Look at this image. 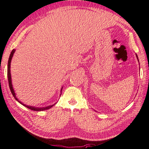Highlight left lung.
<instances>
[{
  "label": "left lung",
  "instance_id": "left-lung-1",
  "mask_svg": "<svg viewBox=\"0 0 149 149\" xmlns=\"http://www.w3.org/2000/svg\"><path fill=\"white\" fill-rule=\"evenodd\" d=\"M136 57H137V58H138V56L136 55Z\"/></svg>",
  "mask_w": 149,
  "mask_h": 149
}]
</instances>
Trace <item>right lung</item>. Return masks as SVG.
<instances>
[{
  "label": "right lung",
  "instance_id": "1",
  "mask_svg": "<svg viewBox=\"0 0 149 149\" xmlns=\"http://www.w3.org/2000/svg\"><path fill=\"white\" fill-rule=\"evenodd\" d=\"M15 49H13V50H12L11 53V54H10V56H9V60H8V82H9V86L10 90H11V91L12 95H13V96H14V97H15V98L17 100V101H18L19 103H20L21 104L23 105V106L26 107V108L29 109H30V110H34V111H42V110H45L49 109L51 108V107H53L54 105L48 106V107H42V108H36V107L28 106V105H25V104H23V103H22V102H19V100H18V98H17L16 97L15 91H14V89H13V88L12 82H11V71H10V67H11V59H12V57H13V54L15 53ZM61 91H62V89H61Z\"/></svg>",
  "mask_w": 149,
  "mask_h": 149
}]
</instances>
